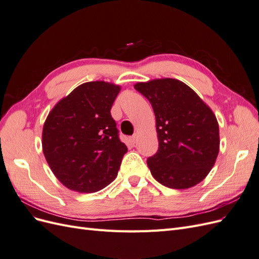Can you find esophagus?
Wrapping results in <instances>:
<instances>
[{
	"instance_id": "obj_1",
	"label": "esophagus",
	"mask_w": 259,
	"mask_h": 259,
	"mask_svg": "<svg viewBox=\"0 0 259 259\" xmlns=\"http://www.w3.org/2000/svg\"><path fill=\"white\" fill-rule=\"evenodd\" d=\"M130 140H131V143H132L133 145H135V143L137 142V135H136V134H135V135H133V136L131 137V139H130Z\"/></svg>"
}]
</instances>
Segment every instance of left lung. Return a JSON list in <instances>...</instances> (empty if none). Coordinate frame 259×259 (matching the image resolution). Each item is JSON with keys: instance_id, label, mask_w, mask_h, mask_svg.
Wrapping results in <instances>:
<instances>
[{"instance_id": "1", "label": "left lung", "mask_w": 259, "mask_h": 259, "mask_svg": "<svg viewBox=\"0 0 259 259\" xmlns=\"http://www.w3.org/2000/svg\"><path fill=\"white\" fill-rule=\"evenodd\" d=\"M150 101L159 149L147 160L152 176L171 189L201 183L219 152V126L214 112L198 94L176 79H155L134 85Z\"/></svg>"}]
</instances>
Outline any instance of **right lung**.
Wrapping results in <instances>:
<instances>
[{
    "label": "right lung",
    "instance_id": "1",
    "mask_svg": "<svg viewBox=\"0 0 259 259\" xmlns=\"http://www.w3.org/2000/svg\"><path fill=\"white\" fill-rule=\"evenodd\" d=\"M121 86L86 82L60 99L46 117L42 148L46 161L68 189L91 193L115 179L127 147L110 110Z\"/></svg>",
    "mask_w": 259,
    "mask_h": 259
}]
</instances>
